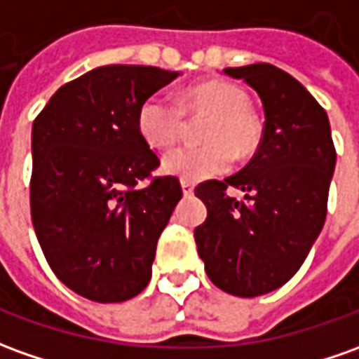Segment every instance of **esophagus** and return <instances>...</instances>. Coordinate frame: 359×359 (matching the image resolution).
I'll use <instances>...</instances> for the list:
<instances>
[{"instance_id":"esophagus-1","label":"esophagus","mask_w":359,"mask_h":359,"mask_svg":"<svg viewBox=\"0 0 359 359\" xmlns=\"http://www.w3.org/2000/svg\"><path fill=\"white\" fill-rule=\"evenodd\" d=\"M182 189H184V195H194V184L189 182H182Z\"/></svg>"}]
</instances>
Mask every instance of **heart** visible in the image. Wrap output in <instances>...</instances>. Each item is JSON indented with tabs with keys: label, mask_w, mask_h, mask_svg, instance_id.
<instances>
[{
	"label": "heart",
	"mask_w": 359,
	"mask_h": 359,
	"mask_svg": "<svg viewBox=\"0 0 359 359\" xmlns=\"http://www.w3.org/2000/svg\"><path fill=\"white\" fill-rule=\"evenodd\" d=\"M248 105L246 91L231 81H203L185 90L180 105L164 95H150L142 101L137 115L138 133L147 144L165 150L184 135L185 115L209 117L201 135L207 142L205 147L177 148L162 160V170L168 175L184 182H201L226 174L236 156L246 158L258 150L262 125Z\"/></svg>",
	"instance_id": "obj_1"
}]
</instances>
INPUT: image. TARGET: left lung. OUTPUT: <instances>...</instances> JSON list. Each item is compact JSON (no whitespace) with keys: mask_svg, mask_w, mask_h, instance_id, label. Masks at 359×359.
Instances as JSON below:
<instances>
[{"mask_svg":"<svg viewBox=\"0 0 359 359\" xmlns=\"http://www.w3.org/2000/svg\"><path fill=\"white\" fill-rule=\"evenodd\" d=\"M264 105V135L248 165L195 195L207 219L195 229L197 252L212 283L236 297L285 285L323 231L336 150L326 111L293 76L271 64L224 68ZM245 191V201L226 195Z\"/></svg>","mask_w":359,"mask_h":359,"instance_id":"1","label":"left lung"}]
</instances>
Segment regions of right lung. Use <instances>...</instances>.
<instances>
[{"label":"right lung","instance_id":"obj_1","mask_svg":"<svg viewBox=\"0 0 359 359\" xmlns=\"http://www.w3.org/2000/svg\"><path fill=\"white\" fill-rule=\"evenodd\" d=\"M177 76L154 66H100L62 86L34 118V232L56 278L90 301L123 303L152 278L156 244L182 185L165 175L137 187L160 164L137 115Z\"/></svg>","mask_w":359,"mask_h":359}]
</instances>
